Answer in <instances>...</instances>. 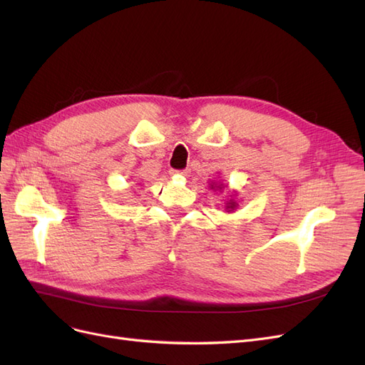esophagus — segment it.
I'll list each match as a JSON object with an SVG mask.
<instances>
[{
    "mask_svg": "<svg viewBox=\"0 0 365 365\" xmlns=\"http://www.w3.org/2000/svg\"><path fill=\"white\" fill-rule=\"evenodd\" d=\"M185 172H178V170H170V175H173V176H176V175H178V176H182Z\"/></svg>",
    "mask_w": 365,
    "mask_h": 365,
    "instance_id": "1",
    "label": "esophagus"
}]
</instances>
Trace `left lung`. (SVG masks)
<instances>
[{
	"label": "left lung",
	"instance_id": "8db88e82",
	"mask_svg": "<svg viewBox=\"0 0 365 365\" xmlns=\"http://www.w3.org/2000/svg\"><path fill=\"white\" fill-rule=\"evenodd\" d=\"M212 189H213V184H212ZM217 190H222V184H219L217 185ZM237 207V202L235 201V200H230V201H227V205H225V208L228 210V212H233V210Z\"/></svg>",
	"mask_w": 365,
	"mask_h": 365
}]
</instances>
